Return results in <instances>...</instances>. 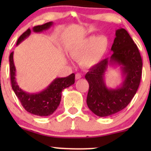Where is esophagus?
<instances>
[{"mask_svg": "<svg viewBox=\"0 0 151 151\" xmlns=\"http://www.w3.org/2000/svg\"><path fill=\"white\" fill-rule=\"evenodd\" d=\"M81 74H79V73H77V74H76V75H75L76 79H81Z\"/></svg>", "mask_w": 151, "mask_h": 151, "instance_id": "obj_1", "label": "esophagus"}]
</instances>
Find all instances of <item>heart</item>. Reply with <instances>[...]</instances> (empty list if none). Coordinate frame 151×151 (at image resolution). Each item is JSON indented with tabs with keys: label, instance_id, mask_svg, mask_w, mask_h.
<instances>
[{
	"label": "heart",
	"instance_id": "obj_1",
	"mask_svg": "<svg viewBox=\"0 0 151 151\" xmlns=\"http://www.w3.org/2000/svg\"><path fill=\"white\" fill-rule=\"evenodd\" d=\"M108 47L109 40L105 36H90L72 46L70 55L79 60L83 67H91L101 61Z\"/></svg>",
	"mask_w": 151,
	"mask_h": 151
}]
</instances>
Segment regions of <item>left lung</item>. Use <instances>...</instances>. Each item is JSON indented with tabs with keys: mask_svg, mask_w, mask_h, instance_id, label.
<instances>
[{
	"mask_svg": "<svg viewBox=\"0 0 151 151\" xmlns=\"http://www.w3.org/2000/svg\"><path fill=\"white\" fill-rule=\"evenodd\" d=\"M113 55L93 66L86 74L89 82L86 104L93 114L100 117L112 115L126 108L136 94L142 75V58L138 47L125 29L116 31L111 47ZM109 64L122 66L125 79L116 89H108L104 74Z\"/></svg>",
	"mask_w": 151,
	"mask_h": 151,
	"instance_id": "1",
	"label": "left lung"
}]
</instances>
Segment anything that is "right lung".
<instances>
[{
	"label": "right lung",
	"mask_w": 151,
	"mask_h": 151,
	"mask_svg": "<svg viewBox=\"0 0 151 151\" xmlns=\"http://www.w3.org/2000/svg\"><path fill=\"white\" fill-rule=\"evenodd\" d=\"M52 22H47L42 25L35 26L34 32H40L47 30L52 25ZM30 29H27L22 33L17 41V45L30 35ZM10 81L13 90L19 99L23 108L34 115L40 116H50L55 111L61 101L62 90L74 84L75 74L72 73L68 77L57 78L45 89L37 93H27L19 87L15 80V67L13 62V52L10 55Z\"/></svg>",
	"instance_id": "right-lung-1"
}]
</instances>
